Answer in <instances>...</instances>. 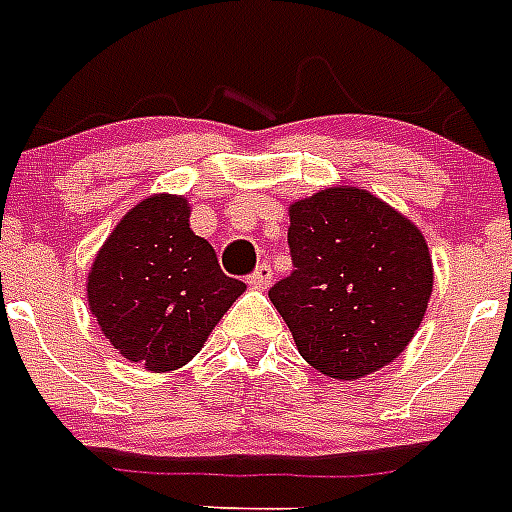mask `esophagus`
Listing matches in <instances>:
<instances>
[{
    "label": "esophagus",
    "mask_w": 512,
    "mask_h": 512,
    "mask_svg": "<svg viewBox=\"0 0 512 512\" xmlns=\"http://www.w3.org/2000/svg\"><path fill=\"white\" fill-rule=\"evenodd\" d=\"M248 282H251V288L267 290L272 285V267L269 264H259V267L253 269V275L248 277Z\"/></svg>",
    "instance_id": "esophagus-1"
}]
</instances>
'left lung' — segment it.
<instances>
[{
  "label": "left lung",
  "instance_id": "1",
  "mask_svg": "<svg viewBox=\"0 0 512 512\" xmlns=\"http://www.w3.org/2000/svg\"><path fill=\"white\" fill-rule=\"evenodd\" d=\"M293 275L269 301L298 354L322 375L357 380L391 365L415 338L433 293L418 224L362 187L335 185L290 203Z\"/></svg>",
  "mask_w": 512,
  "mask_h": 512
}]
</instances>
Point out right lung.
I'll list each match as a JSON object with an SVG mask.
<instances>
[{
    "mask_svg": "<svg viewBox=\"0 0 512 512\" xmlns=\"http://www.w3.org/2000/svg\"><path fill=\"white\" fill-rule=\"evenodd\" d=\"M190 200L155 192L129 208L94 256L89 312L124 359L150 372L187 365L245 293L208 240L190 230Z\"/></svg>",
    "mask_w": 512,
    "mask_h": 512,
    "instance_id": "obj_1",
    "label": "right lung"
}]
</instances>
